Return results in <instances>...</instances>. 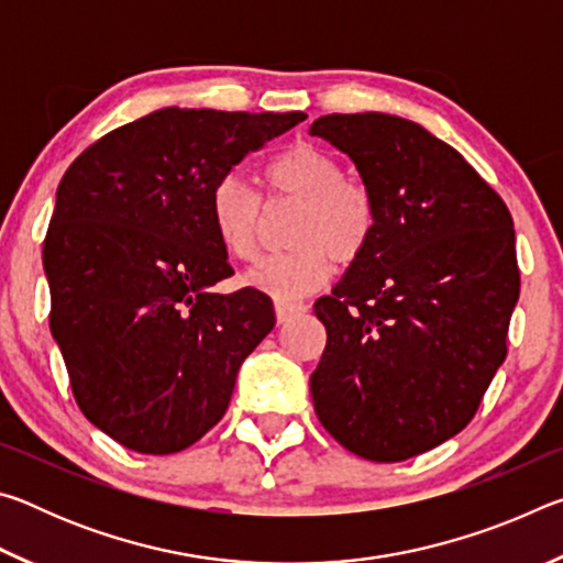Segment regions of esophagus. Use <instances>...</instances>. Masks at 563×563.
Segmentation results:
<instances>
[{
    "label": "esophagus",
    "mask_w": 563,
    "mask_h": 563,
    "mask_svg": "<svg viewBox=\"0 0 563 563\" xmlns=\"http://www.w3.org/2000/svg\"><path fill=\"white\" fill-rule=\"evenodd\" d=\"M305 310H308V308H305L302 302H283V300L275 302V318H278L280 325H283V322H290L292 318L302 316Z\"/></svg>",
    "instance_id": "34e87169"
}]
</instances>
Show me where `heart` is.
Instances as JSON below:
<instances>
[{
    "label": "heart",
    "mask_w": 563,
    "mask_h": 563,
    "mask_svg": "<svg viewBox=\"0 0 563 563\" xmlns=\"http://www.w3.org/2000/svg\"><path fill=\"white\" fill-rule=\"evenodd\" d=\"M265 184L278 196L300 201L290 253L268 255L243 273L247 288L275 300H295L318 290L330 275V258L347 265L367 251L377 228L373 194L355 180H345L335 156L316 144H295L280 151L263 170ZM213 231L235 258L247 261L258 251L261 198L238 174L213 186Z\"/></svg>",
    "instance_id": "b5f03b06"
}]
</instances>
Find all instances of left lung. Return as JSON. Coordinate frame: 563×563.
Listing matches in <instances>:
<instances>
[{
    "label": "left lung",
    "instance_id": "1",
    "mask_svg": "<svg viewBox=\"0 0 563 563\" xmlns=\"http://www.w3.org/2000/svg\"><path fill=\"white\" fill-rule=\"evenodd\" d=\"M308 133L355 164L377 206L367 251L316 302L328 345L312 405L345 450L402 462L460 434L507 357L519 300L511 216L415 121L328 113Z\"/></svg>",
    "mask_w": 563,
    "mask_h": 563
}]
</instances>
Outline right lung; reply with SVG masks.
Listing matches in <instances>:
<instances>
[{
	"label": "right lung",
	"mask_w": 563,
	"mask_h": 563,
	"mask_svg": "<svg viewBox=\"0 0 563 563\" xmlns=\"http://www.w3.org/2000/svg\"><path fill=\"white\" fill-rule=\"evenodd\" d=\"M302 111L166 107L74 161L44 241L52 335L81 412L141 454H174L211 430L238 369L275 325L268 295L216 292L231 275L213 186Z\"/></svg>",
	"instance_id": "obj_1"
}]
</instances>
